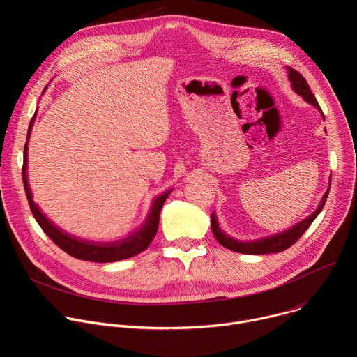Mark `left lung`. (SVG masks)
Here are the masks:
<instances>
[{
  "label": "left lung",
  "instance_id": "8db88e82",
  "mask_svg": "<svg viewBox=\"0 0 357 357\" xmlns=\"http://www.w3.org/2000/svg\"><path fill=\"white\" fill-rule=\"evenodd\" d=\"M287 72H288V80L291 83V89L298 94L301 96L307 103L312 105L318 112H321L322 114V119L325 120V116L318 105V101L315 98V96L312 94L307 80L303 79V76L294 70L292 68L287 66ZM329 188H331V178H329V186L325 192V195L322 196L319 205L317 208L315 212H312L310 216H307L305 219H302L301 222L295 223L294 226H291L289 229L284 230V231H280V233H275V234H270V236H266V237H260V238H254V240H238V238H234L231 236H229L226 231H223L220 229V225H219V220H218V216H216V212L212 213V220H211V225H212V231L216 237V240L226 248L231 250V251H236V252H241V254H271V252H280V251H284L287 250L288 247H291L305 231H307V229L311 226V223L317 219V216L322 212L324 206H325V202H326V197L329 195Z\"/></svg>",
  "mask_w": 357,
  "mask_h": 357
}]
</instances>
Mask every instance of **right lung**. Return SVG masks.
Returning a JSON list of instances; mask_svg holds the SVG:
<instances>
[{
    "label": "right lung",
    "instance_id": "obj_1",
    "mask_svg": "<svg viewBox=\"0 0 357 357\" xmlns=\"http://www.w3.org/2000/svg\"><path fill=\"white\" fill-rule=\"evenodd\" d=\"M46 87L43 89V91L46 90ZM35 114H36V112H35ZM35 114L29 123L26 142H25V148H24L22 181H24V189H25V193L28 197L31 212H32L35 220L38 222V225L40 226V229L58 247H61L65 252H68L69 256L79 259V260H84V261L114 263V261H120V260H126L132 256H137V254L144 251L151 244V241L154 240V237L157 234L161 209L174 188H169L168 190L162 192L161 195H158L154 200H152L148 216L144 220V223L135 231H132L131 234H128L123 238L112 240V241H97V240L77 237L72 233L65 231L62 227H59L58 225H55L52 220H50L42 212L39 205H36L32 199V192H31V186L28 182V142H29L32 126L35 123Z\"/></svg>",
    "mask_w": 357,
    "mask_h": 357
}]
</instances>
